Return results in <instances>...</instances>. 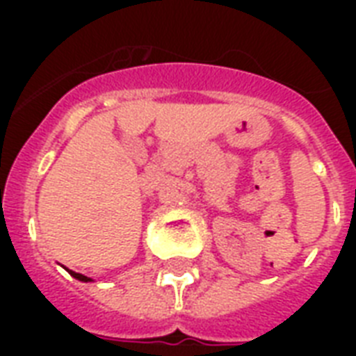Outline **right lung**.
<instances>
[{"instance_id":"1","label":"right lung","mask_w":356,"mask_h":356,"mask_svg":"<svg viewBox=\"0 0 356 356\" xmlns=\"http://www.w3.org/2000/svg\"><path fill=\"white\" fill-rule=\"evenodd\" d=\"M70 271V275L72 277H75V279H77V281H83V282H88V281H92L90 277H85V275H81V273H75V271H72V270H68Z\"/></svg>"}]
</instances>
